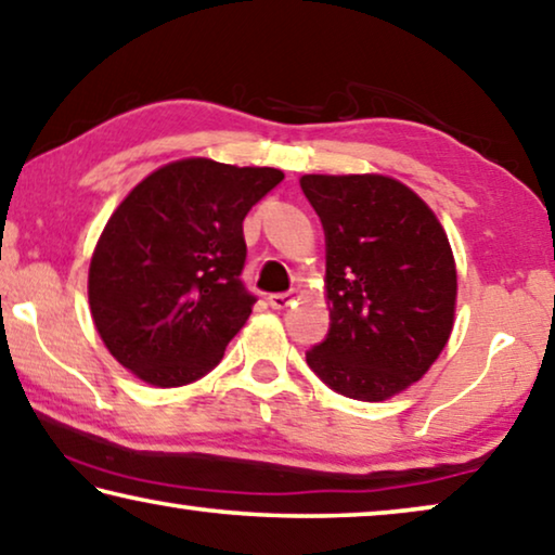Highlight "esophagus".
<instances>
[{
	"label": "esophagus",
	"mask_w": 555,
	"mask_h": 555,
	"mask_svg": "<svg viewBox=\"0 0 555 555\" xmlns=\"http://www.w3.org/2000/svg\"><path fill=\"white\" fill-rule=\"evenodd\" d=\"M296 299H301V292H296L292 288L288 294H271L269 296V306L271 309H286V306H292Z\"/></svg>",
	"instance_id": "obj_1"
}]
</instances>
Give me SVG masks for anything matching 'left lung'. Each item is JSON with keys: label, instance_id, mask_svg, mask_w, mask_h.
Wrapping results in <instances>:
<instances>
[{"label": "left lung", "instance_id": "1", "mask_svg": "<svg viewBox=\"0 0 555 555\" xmlns=\"http://www.w3.org/2000/svg\"><path fill=\"white\" fill-rule=\"evenodd\" d=\"M326 231L331 328L306 353L334 391L386 401L424 378L456 321V259L424 198L384 173H304Z\"/></svg>", "mask_w": 555, "mask_h": 555}]
</instances>
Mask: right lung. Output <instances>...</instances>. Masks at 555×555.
<instances>
[{
  "label": "right lung",
  "mask_w": 555,
  "mask_h": 555,
  "mask_svg": "<svg viewBox=\"0 0 555 555\" xmlns=\"http://www.w3.org/2000/svg\"><path fill=\"white\" fill-rule=\"evenodd\" d=\"M284 171L189 156L154 169L106 221L89 309L114 359L149 386L192 384L224 357L256 299L244 292V217Z\"/></svg>",
  "instance_id": "add662e5"
}]
</instances>
